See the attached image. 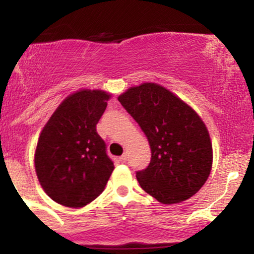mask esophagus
<instances>
[{"label":"esophagus","mask_w":254,"mask_h":254,"mask_svg":"<svg viewBox=\"0 0 254 254\" xmlns=\"http://www.w3.org/2000/svg\"><path fill=\"white\" fill-rule=\"evenodd\" d=\"M119 161L123 162V164H124V162H127V154H123V155L119 157Z\"/></svg>","instance_id":"esophagus-1"}]
</instances>
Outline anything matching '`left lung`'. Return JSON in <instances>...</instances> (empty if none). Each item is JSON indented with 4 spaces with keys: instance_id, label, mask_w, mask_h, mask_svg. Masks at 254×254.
I'll use <instances>...</instances> for the list:
<instances>
[{
    "instance_id": "1",
    "label": "left lung",
    "mask_w": 254,
    "mask_h": 254,
    "mask_svg": "<svg viewBox=\"0 0 254 254\" xmlns=\"http://www.w3.org/2000/svg\"><path fill=\"white\" fill-rule=\"evenodd\" d=\"M118 100L150 145L149 165L136 172L141 188L164 204L197 193L212 164L210 137L197 113L156 83L132 87Z\"/></svg>"
}]
</instances>
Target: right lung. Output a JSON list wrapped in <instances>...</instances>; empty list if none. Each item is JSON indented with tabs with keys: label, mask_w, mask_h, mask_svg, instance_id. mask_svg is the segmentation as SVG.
<instances>
[{
	"label": "right lung",
	"mask_w": 254,
	"mask_h": 254,
	"mask_svg": "<svg viewBox=\"0 0 254 254\" xmlns=\"http://www.w3.org/2000/svg\"><path fill=\"white\" fill-rule=\"evenodd\" d=\"M110 95L81 90L58 106L40 133L34 164L40 185L58 204L81 208L106 186L113 161L97 132Z\"/></svg>",
	"instance_id": "add662e5"
}]
</instances>
